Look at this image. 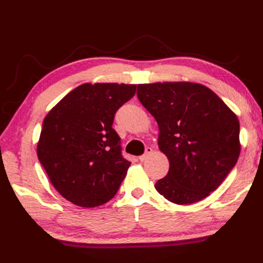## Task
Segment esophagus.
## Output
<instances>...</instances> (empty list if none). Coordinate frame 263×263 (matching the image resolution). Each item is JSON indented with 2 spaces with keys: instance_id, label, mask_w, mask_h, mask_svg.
Returning <instances> with one entry per match:
<instances>
[{
  "instance_id": "obj_1",
  "label": "esophagus",
  "mask_w": 263,
  "mask_h": 263,
  "mask_svg": "<svg viewBox=\"0 0 263 263\" xmlns=\"http://www.w3.org/2000/svg\"><path fill=\"white\" fill-rule=\"evenodd\" d=\"M152 153H153V149L151 148V147H147V148H146V151H145V153L142 154V155H140L139 160H140V161H145V160H147L149 155L152 154Z\"/></svg>"
}]
</instances>
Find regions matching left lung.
Segmentation results:
<instances>
[{
	"instance_id": "obj_1",
	"label": "left lung",
	"mask_w": 263,
	"mask_h": 263,
	"mask_svg": "<svg viewBox=\"0 0 263 263\" xmlns=\"http://www.w3.org/2000/svg\"><path fill=\"white\" fill-rule=\"evenodd\" d=\"M137 96L158 123L159 148L169 161L155 189L180 205L208 197L238 161L237 115L201 83L138 84Z\"/></svg>"
}]
</instances>
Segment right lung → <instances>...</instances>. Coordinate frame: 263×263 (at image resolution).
Wrapping results in <instances>:
<instances>
[{
  "label": "right lung",
  "mask_w": 263,
  "mask_h": 263,
  "mask_svg": "<svg viewBox=\"0 0 263 263\" xmlns=\"http://www.w3.org/2000/svg\"><path fill=\"white\" fill-rule=\"evenodd\" d=\"M136 88L83 83L44 118L38 159L55 190L75 205L95 208L109 202L126 176L131 162L122 157L112 123Z\"/></svg>",
  "instance_id": "right-lung-1"
}]
</instances>
